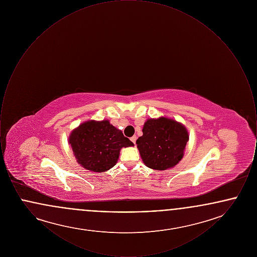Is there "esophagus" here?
Segmentation results:
<instances>
[{"label": "esophagus", "mask_w": 257, "mask_h": 257, "mask_svg": "<svg viewBox=\"0 0 257 257\" xmlns=\"http://www.w3.org/2000/svg\"><path fill=\"white\" fill-rule=\"evenodd\" d=\"M130 140L132 141V143H133V144H136V141H137V137H136V136H133V137H132Z\"/></svg>", "instance_id": "esophagus-1"}]
</instances>
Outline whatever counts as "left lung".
Instances as JSON below:
<instances>
[{
    "mask_svg": "<svg viewBox=\"0 0 257 257\" xmlns=\"http://www.w3.org/2000/svg\"><path fill=\"white\" fill-rule=\"evenodd\" d=\"M189 133L185 125L172 118H148L143 136L136 144L147 168L166 171L175 167L184 157Z\"/></svg>",
    "mask_w": 257,
    "mask_h": 257,
    "instance_id": "1",
    "label": "left lung"
}]
</instances>
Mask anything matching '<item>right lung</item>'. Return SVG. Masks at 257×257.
I'll use <instances>...</instances> for the list:
<instances>
[{"mask_svg": "<svg viewBox=\"0 0 257 257\" xmlns=\"http://www.w3.org/2000/svg\"><path fill=\"white\" fill-rule=\"evenodd\" d=\"M78 164L87 171L102 173L115 166L122 147H134L122 131L108 119L86 120L68 137Z\"/></svg>", "mask_w": 257, "mask_h": 257, "instance_id": "obj_1", "label": "right lung"}]
</instances>
